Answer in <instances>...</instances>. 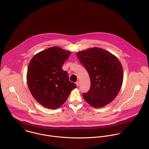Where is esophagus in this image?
I'll list each match as a JSON object with an SVG mask.
<instances>
[{
	"mask_svg": "<svg viewBox=\"0 0 149 149\" xmlns=\"http://www.w3.org/2000/svg\"><path fill=\"white\" fill-rule=\"evenodd\" d=\"M76 84L77 85V86H79V85H80V82H79V81H77V82L76 83Z\"/></svg>",
	"mask_w": 149,
	"mask_h": 149,
	"instance_id": "1",
	"label": "esophagus"
}]
</instances>
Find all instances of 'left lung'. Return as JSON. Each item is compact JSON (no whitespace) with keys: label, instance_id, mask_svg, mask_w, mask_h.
Masks as SVG:
<instances>
[{"label":"left lung","instance_id":"left-lung-1","mask_svg":"<svg viewBox=\"0 0 149 149\" xmlns=\"http://www.w3.org/2000/svg\"><path fill=\"white\" fill-rule=\"evenodd\" d=\"M77 56L91 80L89 91L83 93L84 99L94 108L106 106L116 97L122 85L123 71L120 62L115 56L99 47L79 52Z\"/></svg>","mask_w":149,"mask_h":149}]
</instances>
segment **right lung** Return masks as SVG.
Here are the masks:
<instances>
[{
    "label": "right lung",
    "instance_id": "right-lung-1",
    "mask_svg": "<svg viewBox=\"0 0 149 149\" xmlns=\"http://www.w3.org/2000/svg\"><path fill=\"white\" fill-rule=\"evenodd\" d=\"M71 52L53 46L37 53L30 60L27 83L34 98L42 106L56 109L67 100L76 85L62 69Z\"/></svg>",
    "mask_w": 149,
    "mask_h": 149
}]
</instances>
